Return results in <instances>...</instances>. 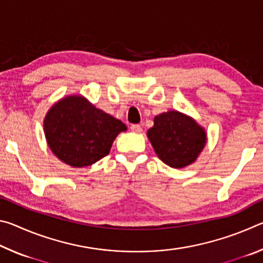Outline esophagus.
Here are the masks:
<instances>
[{"label":"esophagus","mask_w":263,"mask_h":263,"mask_svg":"<svg viewBox=\"0 0 263 263\" xmlns=\"http://www.w3.org/2000/svg\"><path fill=\"white\" fill-rule=\"evenodd\" d=\"M131 131L136 133H140L142 131V127L141 125H139V124H133V125H131Z\"/></svg>","instance_id":"esophagus-1"}]
</instances>
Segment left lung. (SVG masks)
Returning <instances> with one entry per match:
<instances>
[{
  "instance_id": "8db88e82",
  "label": "left lung",
  "mask_w": 263,
  "mask_h": 263,
  "mask_svg": "<svg viewBox=\"0 0 263 263\" xmlns=\"http://www.w3.org/2000/svg\"><path fill=\"white\" fill-rule=\"evenodd\" d=\"M147 137L162 162L183 168L196 161L206 144V132L189 116L176 110L154 117Z\"/></svg>"
}]
</instances>
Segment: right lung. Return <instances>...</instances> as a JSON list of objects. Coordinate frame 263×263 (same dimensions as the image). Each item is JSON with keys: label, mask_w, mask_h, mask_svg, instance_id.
Here are the masks:
<instances>
[{"label": "right lung", "mask_w": 263, "mask_h": 263, "mask_svg": "<svg viewBox=\"0 0 263 263\" xmlns=\"http://www.w3.org/2000/svg\"><path fill=\"white\" fill-rule=\"evenodd\" d=\"M126 128L119 119L80 95L57 102L44 119L48 147L62 162L75 168L90 166L108 155L116 137Z\"/></svg>", "instance_id": "1"}]
</instances>
